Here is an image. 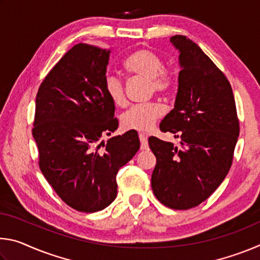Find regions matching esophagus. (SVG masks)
<instances>
[{"instance_id":"esophagus-1","label":"esophagus","mask_w":260,"mask_h":260,"mask_svg":"<svg viewBox=\"0 0 260 260\" xmlns=\"http://www.w3.org/2000/svg\"><path fill=\"white\" fill-rule=\"evenodd\" d=\"M139 138H140V141H141V149H142V150H147V149H149L147 135L143 134V133H140Z\"/></svg>"}]
</instances>
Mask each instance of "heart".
<instances>
[{
	"label": "heart",
	"instance_id": "1",
	"mask_svg": "<svg viewBox=\"0 0 260 260\" xmlns=\"http://www.w3.org/2000/svg\"><path fill=\"white\" fill-rule=\"evenodd\" d=\"M125 72L131 77L146 79L150 89L156 93H165L172 86V77L164 71V63L155 52L148 49H139L126 57ZM105 91L108 98L117 107L126 103L124 86L116 77H108L105 80ZM164 113V109L158 103L135 105L122 114L121 124L126 129L148 132L153 128L158 118Z\"/></svg>",
	"mask_w": 260,
	"mask_h": 260
}]
</instances>
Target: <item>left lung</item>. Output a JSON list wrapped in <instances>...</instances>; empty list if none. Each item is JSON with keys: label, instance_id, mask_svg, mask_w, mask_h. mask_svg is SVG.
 <instances>
[{"label": "left lung", "instance_id": "8db88e82", "mask_svg": "<svg viewBox=\"0 0 260 260\" xmlns=\"http://www.w3.org/2000/svg\"><path fill=\"white\" fill-rule=\"evenodd\" d=\"M170 42L179 51L181 70L174 108L159 127L181 140L182 148L149 138L157 158L151 188L167 208L188 210L210 197L226 178L240 125L225 74L184 35H174Z\"/></svg>", "mask_w": 260, "mask_h": 260}]
</instances>
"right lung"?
<instances>
[{
    "label": "right lung",
    "mask_w": 260,
    "mask_h": 260,
    "mask_svg": "<svg viewBox=\"0 0 260 260\" xmlns=\"http://www.w3.org/2000/svg\"><path fill=\"white\" fill-rule=\"evenodd\" d=\"M111 49L78 43L39 88L33 138L41 172L61 200L80 212H98L117 197V173L140 149L135 131L108 140L118 128L105 91Z\"/></svg>",
    "instance_id": "obj_1"
}]
</instances>
